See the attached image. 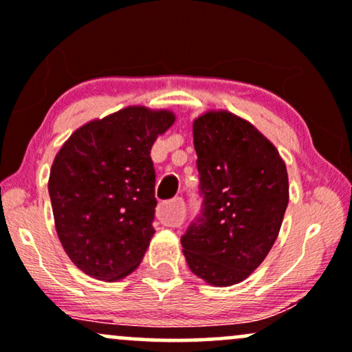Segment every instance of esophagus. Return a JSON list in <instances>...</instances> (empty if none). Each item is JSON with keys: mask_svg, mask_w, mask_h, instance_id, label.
<instances>
[{"mask_svg": "<svg viewBox=\"0 0 352 352\" xmlns=\"http://www.w3.org/2000/svg\"><path fill=\"white\" fill-rule=\"evenodd\" d=\"M157 217L165 227H179L184 221V200L173 199L157 208Z\"/></svg>", "mask_w": 352, "mask_h": 352, "instance_id": "esophagus-1", "label": "esophagus"}]
</instances>
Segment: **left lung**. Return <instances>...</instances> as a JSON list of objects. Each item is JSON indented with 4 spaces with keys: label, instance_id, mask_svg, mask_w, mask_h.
<instances>
[{
    "label": "left lung",
    "instance_id": "obj_1",
    "mask_svg": "<svg viewBox=\"0 0 352 352\" xmlns=\"http://www.w3.org/2000/svg\"><path fill=\"white\" fill-rule=\"evenodd\" d=\"M201 208L182 236L185 260L208 285L243 281L270 253L289 200L276 147L241 117L207 112L193 122Z\"/></svg>",
    "mask_w": 352,
    "mask_h": 352
}]
</instances>
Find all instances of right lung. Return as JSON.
Segmentation results:
<instances>
[{"instance_id":"add662e5","label":"right lung","mask_w":352,"mask_h":352,"mask_svg":"<svg viewBox=\"0 0 352 352\" xmlns=\"http://www.w3.org/2000/svg\"><path fill=\"white\" fill-rule=\"evenodd\" d=\"M173 120L170 111L125 107L79 127L56 155L47 184L56 232L89 276L122 280L142 261L155 233L151 148Z\"/></svg>"}]
</instances>
